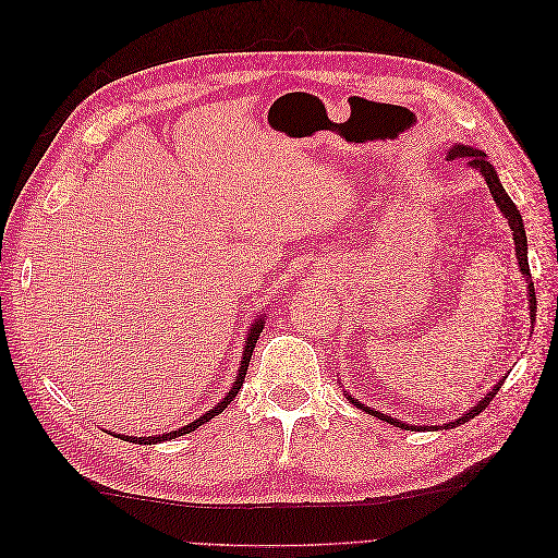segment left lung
Listing matches in <instances>:
<instances>
[{
  "label": "left lung",
  "instance_id": "obj_1",
  "mask_svg": "<svg viewBox=\"0 0 558 558\" xmlns=\"http://www.w3.org/2000/svg\"><path fill=\"white\" fill-rule=\"evenodd\" d=\"M447 160H465L468 162V167H472V170H477L482 177H484V181H486V185H488V191H492V197L496 199V205H498V209L502 211V216L508 218V223H510V228H512V232H514V248H517V260H519V269H521V275L526 277V283H529V305H531V320L535 318V289H533V281H531V269H529V242H526V230H523V221H521V214H519V209H517V205L514 202L510 199V195L505 193V189H502V183H500V179H498V174H496V170H494V165L488 162V158H486V154L484 150H477V148H470V146H461V144H456V146H451L449 150H447ZM500 386H502V381H498L492 391H488L475 408H470L463 416H459V418H451L449 424H442L440 428H456L459 424H465V421H470V418H475L482 410H486V404L492 402L494 398H496V393L500 391ZM344 396L356 404V408H361V410H365L367 414H373V416H377V418H381V421H386V424H391V426H400V428H418V426H404L402 421H398V418H391V416H386V414H381V412H375L373 408H363L361 402H356L353 400L347 391H344ZM421 430V428H418ZM424 430H426V426H424Z\"/></svg>",
  "mask_w": 558,
  "mask_h": 558
}]
</instances>
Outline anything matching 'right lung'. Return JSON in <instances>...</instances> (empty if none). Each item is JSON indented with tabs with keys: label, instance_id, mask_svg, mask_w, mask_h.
I'll return each instance as SVG.
<instances>
[{
	"label": "right lung",
	"instance_id": "right-lung-1",
	"mask_svg": "<svg viewBox=\"0 0 558 558\" xmlns=\"http://www.w3.org/2000/svg\"><path fill=\"white\" fill-rule=\"evenodd\" d=\"M263 324L265 320L263 318H256V324L251 326V330H248V335H246V342H244V353H242V363H240V373H238V379H234V384H232V388L228 391V396L216 404L214 410H209L207 414H202L199 418H195L193 424H189V426H183V428H179V430H172V433H162V435H156V437H137V440H134V437H128V435H121L123 440H132V442H140V445H144V442H165V440H174V437H179V435H185V433H191V430H195L197 426H202V424H207L209 418H214L216 414H221L228 404L232 402V398L240 393V388H242V384H244V377H246V369H248V361H251V353H253V349H256V342H258V337H260V332H263Z\"/></svg>",
	"mask_w": 558,
	"mask_h": 558
}]
</instances>
